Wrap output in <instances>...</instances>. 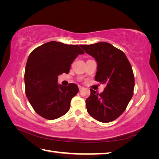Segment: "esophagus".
Here are the masks:
<instances>
[{
	"instance_id": "1",
	"label": "esophagus",
	"mask_w": 159,
	"mask_h": 159,
	"mask_svg": "<svg viewBox=\"0 0 159 159\" xmlns=\"http://www.w3.org/2000/svg\"><path fill=\"white\" fill-rule=\"evenodd\" d=\"M78 87H79V89L80 90H81V89H84V87H82V86H81V85H79Z\"/></svg>"
}]
</instances>
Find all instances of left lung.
<instances>
[{"mask_svg":"<svg viewBox=\"0 0 159 159\" xmlns=\"http://www.w3.org/2000/svg\"><path fill=\"white\" fill-rule=\"evenodd\" d=\"M98 63L95 81L106 84L102 93L90 89L86 108L91 117L102 123L118 118L133 95L134 78L125 53L107 42L80 46Z\"/></svg>","mask_w":159,"mask_h":159,"instance_id":"obj_1","label":"left lung"}]
</instances>
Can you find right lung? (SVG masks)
<instances>
[{
  "mask_svg": "<svg viewBox=\"0 0 159 159\" xmlns=\"http://www.w3.org/2000/svg\"><path fill=\"white\" fill-rule=\"evenodd\" d=\"M83 54L78 45L56 41L45 43L30 53L25 72V92L32 107L41 117L53 120L69 111L78 87L75 84H57V77L68 74L72 62Z\"/></svg>",
  "mask_w": 159,
  "mask_h": 159,
  "instance_id": "obj_1",
  "label": "right lung"
}]
</instances>
